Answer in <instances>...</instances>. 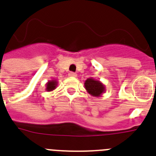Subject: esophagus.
Segmentation results:
<instances>
[{"label":"esophagus","instance_id":"34e87169","mask_svg":"<svg viewBox=\"0 0 156 156\" xmlns=\"http://www.w3.org/2000/svg\"><path fill=\"white\" fill-rule=\"evenodd\" d=\"M69 77H77V74H76L75 73H73V72H70V73H69Z\"/></svg>","mask_w":156,"mask_h":156}]
</instances>
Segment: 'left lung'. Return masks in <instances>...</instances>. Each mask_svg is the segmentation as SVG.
Here are the masks:
<instances>
[{"label":"left lung","instance_id":"1","mask_svg":"<svg viewBox=\"0 0 156 156\" xmlns=\"http://www.w3.org/2000/svg\"><path fill=\"white\" fill-rule=\"evenodd\" d=\"M84 87L87 91L94 97H101L103 93L105 92V86L93 78H87L84 83Z\"/></svg>","mask_w":156,"mask_h":156}]
</instances>
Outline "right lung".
<instances>
[{
  "instance_id": "obj_1",
  "label": "right lung",
  "mask_w": 156,
  "mask_h": 156,
  "mask_svg": "<svg viewBox=\"0 0 156 156\" xmlns=\"http://www.w3.org/2000/svg\"><path fill=\"white\" fill-rule=\"evenodd\" d=\"M57 80L56 79H52V80H49L46 83V87H45V90H47V91H52L53 90H55L57 87Z\"/></svg>"
}]
</instances>
